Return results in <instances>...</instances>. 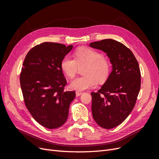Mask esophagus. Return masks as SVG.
I'll list each match as a JSON object with an SVG mask.
<instances>
[{"label":"esophagus","mask_w":159,"mask_h":159,"mask_svg":"<svg viewBox=\"0 0 159 159\" xmlns=\"http://www.w3.org/2000/svg\"><path fill=\"white\" fill-rule=\"evenodd\" d=\"M75 94H76V97H79V96H80L81 94H82V93L81 92H76L75 93Z\"/></svg>","instance_id":"esophagus-1"}]
</instances>
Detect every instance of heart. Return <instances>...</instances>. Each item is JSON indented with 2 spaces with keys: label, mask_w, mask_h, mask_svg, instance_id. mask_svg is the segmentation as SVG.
<instances>
[{
  "label": "heart",
  "mask_w": 159,
  "mask_h": 159,
  "mask_svg": "<svg viewBox=\"0 0 159 159\" xmlns=\"http://www.w3.org/2000/svg\"><path fill=\"white\" fill-rule=\"evenodd\" d=\"M74 60L66 56L61 62L62 70L69 78H73L78 67L85 66L83 68L84 76H81L71 81L70 86L78 91L94 87L98 83H104L108 78L111 65L109 61L102 57L97 51L81 47L74 53Z\"/></svg>",
  "instance_id": "b5f03b06"
}]
</instances>
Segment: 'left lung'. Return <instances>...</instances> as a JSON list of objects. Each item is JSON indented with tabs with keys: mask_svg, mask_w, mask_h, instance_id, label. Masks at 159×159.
<instances>
[{
	"mask_svg": "<svg viewBox=\"0 0 159 159\" xmlns=\"http://www.w3.org/2000/svg\"><path fill=\"white\" fill-rule=\"evenodd\" d=\"M110 59L112 71L97 93H91L93 117L100 126L110 129L121 124L135 106L140 90L141 74L131 51L122 43L105 39L89 43Z\"/></svg>",
	"mask_w": 159,
	"mask_h": 159,
	"instance_id": "left-lung-1",
	"label": "left lung"
}]
</instances>
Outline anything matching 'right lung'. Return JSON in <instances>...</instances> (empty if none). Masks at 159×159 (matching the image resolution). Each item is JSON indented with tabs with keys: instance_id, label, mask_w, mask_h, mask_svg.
<instances>
[{
	"instance_id": "add662e5",
	"label": "right lung",
	"mask_w": 159,
	"mask_h": 159,
	"mask_svg": "<svg viewBox=\"0 0 159 159\" xmlns=\"http://www.w3.org/2000/svg\"><path fill=\"white\" fill-rule=\"evenodd\" d=\"M73 46L43 42L25 57L20 84L27 110L44 127L59 128L66 121L75 91H64L66 80L61 67L62 59Z\"/></svg>"
}]
</instances>
